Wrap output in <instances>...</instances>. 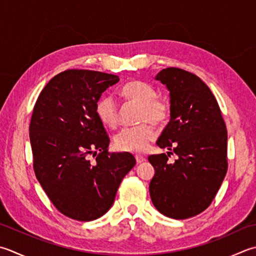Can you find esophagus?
<instances>
[{"instance_id":"34e87169","label":"esophagus","mask_w":256,"mask_h":256,"mask_svg":"<svg viewBox=\"0 0 256 256\" xmlns=\"http://www.w3.org/2000/svg\"><path fill=\"white\" fill-rule=\"evenodd\" d=\"M135 160H136V163L138 164H140V163H142V162H144L145 160V156H143V155H140V154H138V155H135Z\"/></svg>"}]
</instances>
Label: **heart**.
Masks as SVG:
<instances>
[{"mask_svg":"<svg viewBox=\"0 0 256 256\" xmlns=\"http://www.w3.org/2000/svg\"><path fill=\"white\" fill-rule=\"evenodd\" d=\"M124 101L140 105L138 122H151L162 125L170 116V105L163 98H158V92L151 84L143 81L128 82L120 90ZM95 113L105 126L114 128L118 123L116 103L111 96L104 95L95 104ZM156 136L153 125L143 123L134 128H123L114 138L115 146L120 151L140 153L148 148V143Z\"/></svg>","mask_w":256,"mask_h":256,"instance_id":"b5f03b06","label":"heart"}]
</instances>
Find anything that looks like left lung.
<instances>
[{"label": "left lung", "mask_w": 256, "mask_h": 256, "mask_svg": "<svg viewBox=\"0 0 256 256\" xmlns=\"http://www.w3.org/2000/svg\"><path fill=\"white\" fill-rule=\"evenodd\" d=\"M155 80L170 91V120L158 138L166 154L150 155L155 170L151 200L160 213L175 220L195 216L208 208L228 171V131L216 98L193 73L163 68ZM172 152H168V154Z\"/></svg>", "instance_id": "8db88e82"}]
</instances>
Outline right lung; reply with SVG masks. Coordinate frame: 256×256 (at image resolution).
Returning a JSON list of instances; mask_svg holds the SVG:
<instances>
[{
	"mask_svg": "<svg viewBox=\"0 0 256 256\" xmlns=\"http://www.w3.org/2000/svg\"><path fill=\"white\" fill-rule=\"evenodd\" d=\"M118 75L68 70L38 95L30 123L33 166L54 206L76 221H93L111 208L123 178L136 163L131 153H108L110 138L95 113ZM98 154L91 164L88 155Z\"/></svg>",
	"mask_w": 256,
	"mask_h": 256,
	"instance_id": "1",
	"label": "right lung"
}]
</instances>
